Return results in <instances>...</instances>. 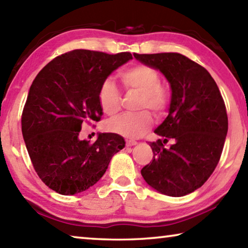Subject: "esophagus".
I'll return each mask as SVG.
<instances>
[{
    "mask_svg": "<svg viewBox=\"0 0 248 248\" xmlns=\"http://www.w3.org/2000/svg\"><path fill=\"white\" fill-rule=\"evenodd\" d=\"M136 144H138V142L134 141V140H127V141H125V145H127V146H133Z\"/></svg>",
    "mask_w": 248,
    "mask_h": 248,
    "instance_id": "esophagus-1",
    "label": "esophagus"
}]
</instances>
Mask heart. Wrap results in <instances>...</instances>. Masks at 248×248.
I'll list each match as a JSON object with an SVG mask.
<instances>
[{"mask_svg": "<svg viewBox=\"0 0 248 248\" xmlns=\"http://www.w3.org/2000/svg\"><path fill=\"white\" fill-rule=\"evenodd\" d=\"M121 82L128 91L141 94L139 108H149L154 114L163 115L169 106V92L162 85L157 70L146 64H136L124 70L119 74ZM100 107L105 114L114 116L120 108L121 95L116 84L105 79L98 93ZM153 119L148 111L138 114H124L108 121L110 131L129 139L140 138L152 127Z\"/></svg>", "mask_w": 248, "mask_h": 248, "instance_id": "b5f03b06", "label": "heart"}]
</instances>
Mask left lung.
Listing matches in <instances>:
<instances>
[{
    "label": "left lung",
    "mask_w": 248,
    "mask_h": 248,
    "mask_svg": "<svg viewBox=\"0 0 248 248\" xmlns=\"http://www.w3.org/2000/svg\"><path fill=\"white\" fill-rule=\"evenodd\" d=\"M141 63L158 70L171 90L170 112L154 130L164 137L150 142L153 159L141 170L146 184L163 195L183 197L207 182L220 161L228 133L224 100L203 66L176 52L133 54Z\"/></svg>",
    "instance_id": "left-lung-1"
}]
</instances>
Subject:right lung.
I'll use <instances>...</instances> for the list:
<instances>
[{"label": "right lung", "mask_w": 248, "mask_h": 248, "mask_svg": "<svg viewBox=\"0 0 248 248\" xmlns=\"http://www.w3.org/2000/svg\"><path fill=\"white\" fill-rule=\"evenodd\" d=\"M130 52L73 50L54 58L37 74L22 115V132L32 166L60 195L85 191L103 177L124 138L99 133L94 143L78 138L84 123L103 115L102 83L129 60Z\"/></svg>", "instance_id": "right-lung-1"}]
</instances>
